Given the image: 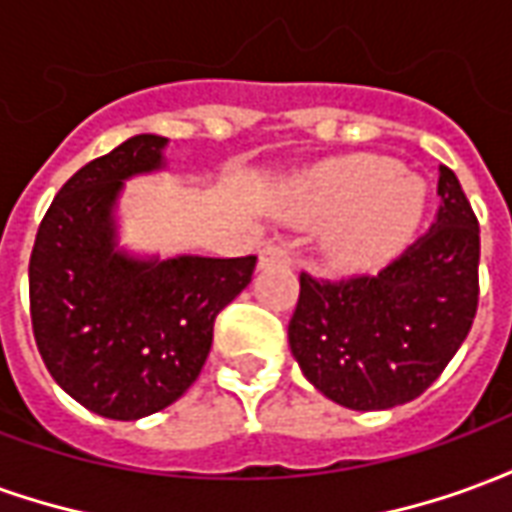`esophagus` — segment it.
I'll return each mask as SVG.
<instances>
[{"label":"esophagus","mask_w":512,"mask_h":512,"mask_svg":"<svg viewBox=\"0 0 512 512\" xmlns=\"http://www.w3.org/2000/svg\"><path fill=\"white\" fill-rule=\"evenodd\" d=\"M266 263H290V249L285 244H268L260 249V266Z\"/></svg>","instance_id":"esophagus-1"}]
</instances>
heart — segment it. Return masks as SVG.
<instances>
[{"label": "heart", "mask_w": 512, "mask_h": 512, "mask_svg": "<svg viewBox=\"0 0 512 512\" xmlns=\"http://www.w3.org/2000/svg\"><path fill=\"white\" fill-rule=\"evenodd\" d=\"M425 205V183L400 175V164L384 156L332 161L304 175L290 194V213L301 222L337 219L323 235V252L345 271L392 260L414 238Z\"/></svg>", "instance_id": "obj_1"}]
</instances>
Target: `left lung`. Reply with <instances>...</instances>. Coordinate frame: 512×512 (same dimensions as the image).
Wrapping results in <instances>:
<instances>
[{
    "label": "left lung",
    "instance_id": "1",
    "mask_svg": "<svg viewBox=\"0 0 512 512\" xmlns=\"http://www.w3.org/2000/svg\"><path fill=\"white\" fill-rule=\"evenodd\" d=\"M436 222L373 277L301 274L290 351L318 392L354 411L403 406L450 365L477 312L480 224L450 167Z\"/></svg>",
    "mask_w": 512,
    "mask_h": 512
}]
</instances>
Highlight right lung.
Here are the masks:
<instances>
[{
    "mask_svg": "<svg viewBox=\"0 0 512 512\" xmlns=\"http://www.w3.org/2000/svg\"><path fill=\"white\" fill-rule=\"evenodd\" d=\"M167 139L136 134L73 175L35 235L29 315L51 378L106 419L175 403L208 359L216 315L257 257H134L117 249L123 180L164 167Z\"/></svg>",
    "mask_w": 512,
    "mask_h": 512,
    "instance_id": "right-lung-1",
    "label": "right lung"
}]
</instances>
